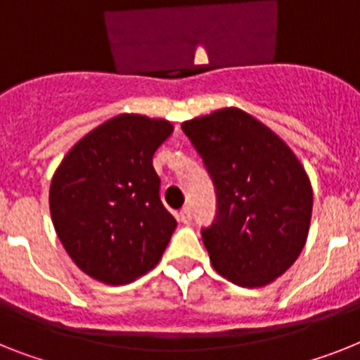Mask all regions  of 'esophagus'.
<instances>
[{
	"label": "esophagus",
	"mask_w": 360,
	"mask_h": 360,
	"mask_svg": "<svg viewBox=\"0 0 360 360\" xmlns=\"http://www.w3.org/2000/svg\"><path fill=\"white\" fill-rule=\"evenodd\" d=\"M177 219H179L181 223H185V225H188L190 221H192V212H190L188 207H183L179 210V214H177Z\"/></svg>",
	"instance_id": "1"
}]
</instances>
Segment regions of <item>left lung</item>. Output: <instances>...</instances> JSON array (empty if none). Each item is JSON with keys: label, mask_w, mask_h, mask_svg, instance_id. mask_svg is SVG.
Listing matches in <instances>:
<instances>
[{"label": "left lung", "mask_w": 360, "mask_h": 360, "mask_svg": "<svg viewBox=\"0 0 360 360\" xmlns=\"http://www.w3.org/2000/svg\"><path fill=\"white\" fill-rule=\"evenodd\" d=\"M216 190V217L201 229L212 267L241 288H262L298 258L313 190L297 155L236 108L183 122Z\"/></svg>", "instance_id": "obj_1"}]
</instances>
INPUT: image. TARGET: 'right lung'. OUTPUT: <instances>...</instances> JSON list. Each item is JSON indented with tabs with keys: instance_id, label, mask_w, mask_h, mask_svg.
Here are the masks:
<instances>
[{
	"instance_id": "right-lung-1",
	"label": "right lung",
	"mask_w": 360,
	"mask_h": 360,
	"mask_svg": "<svg viewBox=\"0 0 360 360\" xmlns=\"http://www.w3.org/2000/svg\"><path fill=\"white\" fill-rule=\"evenodd\" d=\"M174 131L168 120L119 115L63 157L49 205L63 249L84 273L119 285L155 267L177 221L161 201L153 153Z\"/></svg>"
}]
</instances>
